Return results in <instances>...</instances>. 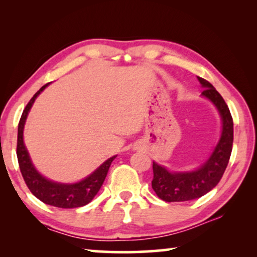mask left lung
Listing matches in <instances>:
<instances>
[{"label": "left lung", "instance_id": "1", "mask_svg": "<svg viewBox=\"0 0 257 257\" xmlns=\"http://www.w3.org/2000/svg\"><path fill=\"white\" fill-rule=\"evenodd\" d=\"M204 90L202 96L216 107L222 121L220 139L208 159L191 171H170L153 161L152 188L165 202H186L204 196L219 184L227 168L233 143V121L229 107L207 80L197 77Z\"/></svg>", "mask_w": 257, "mask_h": 257}]
</instances>
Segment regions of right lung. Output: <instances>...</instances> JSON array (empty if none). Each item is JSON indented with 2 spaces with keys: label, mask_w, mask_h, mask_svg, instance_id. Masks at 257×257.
Wrapping results in <instances>:
<instances>
[{
  "label": "right lung",
  "mask_w": 257,
  "mask_h": 257,
  "mask_svg": "<svg viewBox=\"0 0 257 257\" xmlns=\"http://www.w3.org/2000/svg\"><path fill=\"white\" fill-rule=\"evenodd\" d=\"M49 85L50 82L43 86L34 95L27 104V106L25 107L19 121L17 156H18L20 171L29 190L32 191L34 196H36L43 203L60 208L80 207L88 204L95 197V195L98 193L99 188H101L104 180H105L112 161L116 158V155L107 159L89 176H87L80 181L73 182V184H63V182L50 180L37 171V169L33 164L32 159H30L27 147L25 145L24 128L28 113L33 106L35 99Z\"/></svg>",
  "instance_id": "add662e5"
}]
</instances>
